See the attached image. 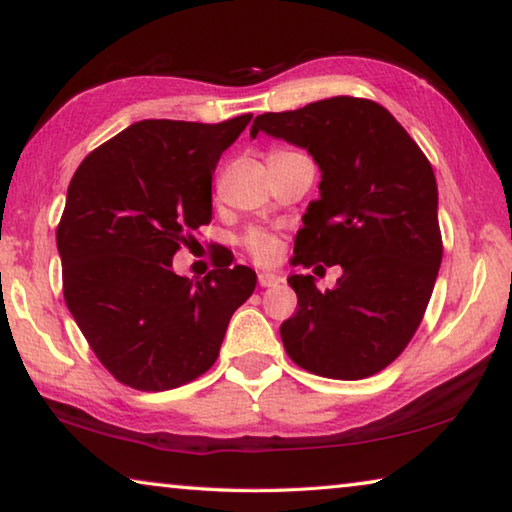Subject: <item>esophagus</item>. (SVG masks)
<instances>
[{
  "label": "esophagus",
  "instance_id": "34e87169",
  "mask_svg": "<svg viewBox=\"0 0 512 512\" xmlns=\"http://www.w3.org/2000/svg\"><path fill=\"white\" fill-rule=\"evenodd\" d=\"M257 280H259V287L271 289V287H277V284L282 282V277H280V275H275V273H266V271H262V273L257 275Z\"/></svg>",
  "mask_w": 512,
  "mask_h": 512
}]
</instances>
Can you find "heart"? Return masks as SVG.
Listing matches in <instances>:
<instances>
[{
  "instance_id": "obj_1",
  "label": "heart",
  "mask_w": 512,
  "mask_h": 512,
  "mask_svg": "<svg viewBox=\"0 0 512 512\" xmlns=\"http://www.w3.org/2000/svg\"><path fill=\"white\" fill-rule=\"evenodd\" d=\"M273 153H280V151H273ZM244 248L257 264H271L275 262L277 255H280L282 244L275 232H268L264 228H253L246 232Z\"/></svg>"
}]
</instances>
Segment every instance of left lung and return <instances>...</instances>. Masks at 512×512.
<instances>
[{
	"instance_id": "8db88e82",
	"label": "left lung",
	"mask_w": 512,
	"mask_h": 512,
	"mask_svg": "<svg viewBox=\"0 0 512 512\" xmlns=\"http://www.w3.org/2000/svg\"><path fill=\"white\" fill-rule=\"evenodd\" d=\"M259 131L307 149L323 173L296 262L343 268L327 291L311 275L289 277L298 309L280 327L284 350L320 377L377 375L413 339L443 262L431 162L391 112L359 97L264 112L250 135Z\"/></svg>"
}]
</instances>
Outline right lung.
<instances>
[{"label":"right lung","mask_w":512,"mask_h":512,"mask_svg":"<svg viewBox=\"0 0 512 512\" xmlns=\"http://www.w3.org/2000/svg\"><path fill=\"white\" fill-rule=\"evenodd\" d=\"M250 119L137 121L94 149L69 183L56 230L65 302L119 384L158 393L201 377L253 296L248 266L214 264L196 282L171 268L212 221V173Z\"/></svg>","instance_id":"1"}]
</instances>
